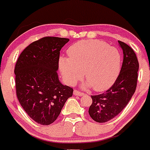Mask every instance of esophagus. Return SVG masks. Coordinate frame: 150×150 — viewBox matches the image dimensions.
Returning <instances> with one entry per match:
<instances>
[{
  "label": "esophagus",
  "mask_w": 150,
  "mask_h": 150,
  "mask_svg": "<svg viewBox=\"0 0 150 150\" xmlns=\"http://www.w3.org/2000/svg\"><path fill=\"white\" fill-rule=\"evenodd\" d=\"M74 95H77V96H83L85 94H84V93H82V92H80L79 90H74Z\"/></svg>",
  "instance_id": "obj_1"
}]
</instances>
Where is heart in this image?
I'll return each instance as SVG.
<instances>
[{
    "instance_id": "obj_1",
    "label": "heart",
    "mask_w": 150,
    "mask_h": 150,
    "mask_svg": "<svg viewBox=\"0 0 150 150\" xmlns=\"http://www.w3.org/2000/svg\"><path fill=\"white\" fill-rule=\"evenodd\" d=\"M67 57H60L59 66L64 79L74 84L83 77L94 90H106L117 78L121 66L120 52L99 40H83L67 49Z\"/></svg>"
}]
</instances>
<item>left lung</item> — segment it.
Segmentation results:
<instances>
[{
  "label": "left lung",
  "instance_id": "8db88e82",
  "mask_svg": "<svg viewBox=\"0 0 150 150\" xmlns=\"http://www.w3.org/2000/svg\"><path fill=\"white\" fill-rule=\"evenodd\" d=\"M123 51V62L119 75L106 92L91 95L93 103L89 115L97 122H107L124 109L134 95L137 88L139 62L131 47L118 40Z\"/></svg>",
  "mask_w": 150,
  "mask_h": 150
}]
</instances>
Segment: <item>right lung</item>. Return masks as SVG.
Masks as SVG:
<instances>
[{
    "instance_id": "obj_1",
    "label": "right lung",
    "mask_w": 150,
    "mask_h": 150,
    "mask_svg": "<svg viewBox=\"0 0 150 150\" xmlns=\"http://www.w3.org/2000/svg\"><path fill=\"white\" fill-rule=\"evenodd\" d=\"M69 41L58 37L42 38L30 44L15 66L16 95L22 108L42 125L54 122L73 89L58 80L60 51Z\"/></svg>"
}]
</instances>
